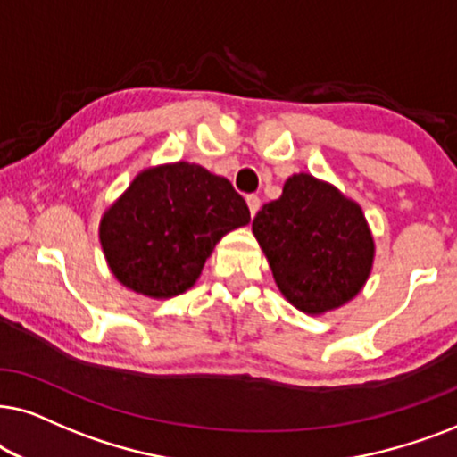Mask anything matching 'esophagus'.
Returning a JSON list of instances; mask_svg holds the SVG:
<instances>
[{
	"mask_svg": "<svg viewBox=\"0 0 457 457\" xmlns=\"http://www.w3.org/2000/svg\"><path fill=\"white\" fill-rule=\"evenodd\" d=\"M246 204H248V211H251V215L254 217V212H257L259 206H261V200H259V196L251 194V196H246Z\"/></svg>",
	"mask_w": 457,
	"mask_h": 457,
	"instance_id": "esophagus-1",
	"label": "esophagus"
}]
</instances>
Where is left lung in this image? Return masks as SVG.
I'll use <instances>...</instances> for the list:
<instances>
[{
    "label": "left lung",
    "instance_id": "left-lung-1",
    "mask_svg": "<svg viewBox=\"0 0 457 457\" xmlns=\"http://www.w3.org/2000/svg\"><path fill=\"white\" fill-rule=\"evenodd\" d=\"M278 288L301 312L320 315L351 301L374 263V238L360 204L313 175L286 179L282 196L253 219Z\"/></svg>",
    "mask_w": 457,
    "mask_h": 457
}]
</instances>
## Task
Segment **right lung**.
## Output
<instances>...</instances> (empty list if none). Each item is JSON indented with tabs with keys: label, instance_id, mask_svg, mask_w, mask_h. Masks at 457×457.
Listing matches in <instances>:
<instances>
[{
	"label": "right lung",
	"instance_id": "1",
	"mask_svg": "<svg viewBox=\"0 0 457 457\" xmlns=\"http://www.w3.org/2000/svg\"><path fill=\"white\" fill-rule=\"evenodd\" d=\"M251 221L246 200L200 165L145 169L104 212L100 242L120 284L150 299L192 288L225 234Z\"/></svg>",
	"mask_w": 457,
	"mask_h": 457
}]
</instances>
